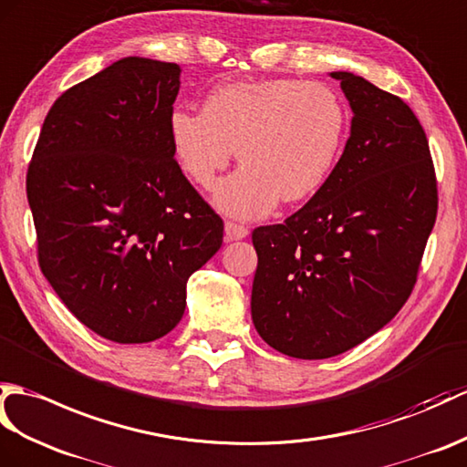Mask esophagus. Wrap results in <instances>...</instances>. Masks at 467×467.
<instances>
[{"mask_svg": "<svg viewBox=\"0 0 467 467\" xmlns=\"http://www.w3.org/2000/svg\"><path fill=\"white\" fill-rule=\"evenodd\" d=\"M248 229L243 224H236V223H224V238L226 241H241V238H246Z\"/></svg>", "mask_w": 467, "mask_h": 467, "instance_id": "esophagus-1", "label": "esophagus"}]
</instances>
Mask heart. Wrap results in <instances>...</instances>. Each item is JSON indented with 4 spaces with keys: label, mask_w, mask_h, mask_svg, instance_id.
I'll list each match as a JSON object with an SVG mask.
<instances>
[{
    "label": "heart",
    "mask_w": 467,
    "mask_h": 467,
    "mask_svg": "<svg viewBox=\"0 0 467 467\" xmlns=\"http://www.w3.org/2000/svg\"><path fill=\"white\" fill-rule=\"evenodd\" d=\"M348 111L332 87L298 79L226 83L207 95L202 111L175 107L169 137L182 171L211 187L236 153L241 169L216 184L224 214L260 219L278 201L317 194L338 162Z\"/></svg>",
    "instance_id": "heart-1"
}]
</instances>
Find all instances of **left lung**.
Segmentation results:
<instances>
[{
    "label": "left lung",
    "mask_w": 467,
    "mask_h": 467,
    "mask_svg": "<svg viewBox=\"0 0 467 467\" xmlns=\"http://www.w3.org/2000/svg\"><path fill=\"white\" fill-rule=\"evenodd\" d=\"M330 78L354 115L344 153L305 207L253 233L254 328L300 360L338 356L396 317L438 213L428 139L414 111L360 75Z\"/></svg>",
    "instance_id": "1"
}]
</instances>
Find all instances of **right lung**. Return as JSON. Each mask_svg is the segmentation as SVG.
<instances>
[{
	"label": "right lung",
	"mask_w": 467,
	"mask_h": 467,
	"mask_svg": "<svg viewBox=\"0 0 467 467\" xmlns=\"http://www.w3.org/2000/svg\"><path fill=\"white\" fill-rule=\"evenodd\" d=\"M181 67L123 57L65 91L27 171L41 273L87 328L157 340L187 280L223 244V221L182 175L169 137Z\"/></svg>",
	"instance_id": "obj_1"
}]
</instances>
